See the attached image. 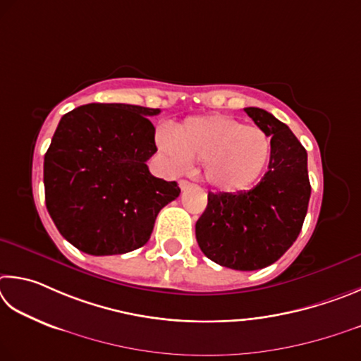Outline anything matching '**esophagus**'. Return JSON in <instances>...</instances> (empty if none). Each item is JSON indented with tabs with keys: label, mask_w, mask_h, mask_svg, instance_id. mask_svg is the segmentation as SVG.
<instances>
[{
	"label": "esophagus",
	"mask_w": 361,
	"mask_h": 361,
	"mask_svg": "<svg viewBox=\"0 0 361 361\" xmlns=\"http://www.w3.org/2000/svg\"><path fill=\"white\" fill-rule=\"evenodd\" d=\"M179 187H180V190H185V188L192 187V182H188V180H185V179H180V180H179Z\"/></svg>",
	"instance_id": "1"
}]
</instances>
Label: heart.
Here are the masks:
<instances>
[{
	"label": "heart",
	"mask_w": 361,
	"mask_h": 361,
	"mask_svg": "<svg viewBox=\"0 0 361 361\" xmlns=\"http://www.w3.org/2000/svg\"><path fill=\"white\" fill-rule=\"evenodd\" d=\"M157 145L177 169L203 161L207 184L219 192L247 190L260 179L271 157V139L262 128L225 114L190 117L157 133Z\"/></svg>",
	"instance_id": "1"
}]
</instances>
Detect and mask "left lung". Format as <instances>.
<instances>
[{"instance_id":"left-lung-1","label":"left lung","mask_w":361,"mask_h":361,"mask_svg":"<svg viewBox=\"0 0 361 361\" xmlns=\"http://www.w3.org/2000/svg\"><path fill=\"white\" fill-rule=\"evenodd\" d=\"M245 114L271 137L267 174L247 192L209 193L195 233L203 254L238 271L267 268L298 238L311 184L307 154L286 123L260 107Z\"/></svg>"}]
</instances>
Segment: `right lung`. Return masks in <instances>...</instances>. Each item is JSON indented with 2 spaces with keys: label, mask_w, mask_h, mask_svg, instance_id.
Instances as JSON below:
<instances>
[{
  "label": "right lung",
  "mask_w": 361,
  "mask_h": 361,
  "mask_svg": "<svg viewBox=\"0 0 361 361\" xmlns=\"http://www.w3.org/2000/svg\"><path fill=\"white\" fill-rule=\"evenodd\" d=\"M160 109L85 104L61 117L44 157L46 206L60 235L88 255H120L149 241L155 219L179 197L152 176L157 152L147 117Z\"/></svg>",
  "instance_id": "1"
}]
</instances>
